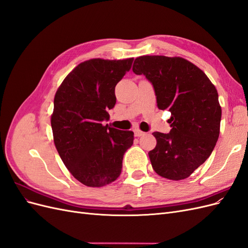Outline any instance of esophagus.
<instances>
[{"label":"esophagus","instance_id":"obj_1","mask_svg":"<svg viewBox=\"0 0 248 248\" xmlns=\"http://www.w3.org/2000/svg\"><path fill=\"white\" fill-rule=\"evenodd\" d=\"M133 132H134V136H136V137H141V136H144V134H145V132H142L139 128L133 129Z\"/></svg>","mask_w":248,"mask_h":248}]
</instances>
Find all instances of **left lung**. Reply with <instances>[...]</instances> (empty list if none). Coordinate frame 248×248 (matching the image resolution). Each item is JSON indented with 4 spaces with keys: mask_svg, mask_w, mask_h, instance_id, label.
Segmentation results:
<instances>
[{
    "mask_svg": "<svg viewBox=\"0 0 248 248\" xmlns=\"http://www.w3.org/2000/svg\"><path fill=\"white\" fill-rule=\"evenodd\" d=\"M132 71L154 88L157 107L170 111V133L153 132V170L170 180L188 178L211 155L219 137L218 93L205 72L180 57L141 56Z\"/></svg>",
    "mask_w": 248,
    "mask_h": 248,
    "instance_id": "8db88e82",
    "label": "left lung"
}]
</instances>
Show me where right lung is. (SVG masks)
<instances>
[{"label":"right lung","instance_id":"obj_1","mask_svg":"<svg viewBox=\"0 0 248 248\" xmlns=\"http://www.w3.org/2000/svg\"><path fill=\"white\" fill-rule=\"evenodd\" d=\"M133 58L91 59L78 64L59 87L50 124L57 151L70 174L89 187H102L121 174L133 132L104 126L116 104L115 88Z\"/></svg>","mask_w":248,"mask_h":248}]
</instances>
